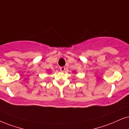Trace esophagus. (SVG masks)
Segmentation results:
<instances>
[{"instance_id": "obj_1", "label": "esophagus", "mask_w": 129, "mask_h": 129, "mask_svg": "<svg viewBox=\"0 0 129 129\" xmlns=\"http://www.w3.org/2000/svg\"><path fill=\"white\" fill-rule=\"evenodd\" d=\"M65 70H66V67H62L60 68V70H61V71H62V72H63L65 71Z\"/></svg>"}]
</instances>
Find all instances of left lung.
Returning a JSON list of instances; mask_svg holds the SVG:
<instances>
[{"label":"left lung","instance_id":"left-lung-1","mask_svg":"<svg viewBox=\"0 0 129 129\" xmlns=\"http://www.w3.org/2000/svg\"><path fill=\"white\" fill-rule=\"evenodd\" d=\"M75 73H76V72H75Z\"/></svg>","mask_w":129,"mask_h":129}]
</instances>
